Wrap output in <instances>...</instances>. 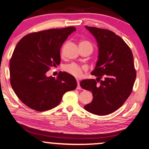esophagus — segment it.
I'll return each mask as SVG.
<instances>
[{"label":"esophagus","mask_w":149,"mask_h":149,"mask_svg":"<svg viewBox=\"0 0 149 149\" xmlns=\"http://www.w3.org/2000/svg\"><path fill=\"white\" fill-rule=\"evenodd\" d=\"M77 89H78V90H81V87H80V82H79V80H77Z\"/></svg>","instance_id":"34e87169"}]
</instances>
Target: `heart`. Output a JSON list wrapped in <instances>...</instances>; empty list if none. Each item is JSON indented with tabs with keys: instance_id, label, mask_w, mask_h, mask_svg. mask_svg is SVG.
<instances>
[{
	"instance_id": "1",
	"label": "heart",
	"mask_w": 149,
	"mask_h": 149,
	"mask_svg": "<svg viewBox=\"0 0 149 149\" xmlns=\"http://www.w3.org/2000/svg\"><path fill=\"white\" fill-rule=\"evenodd\" d=\"M80 44H84V45H91L90 42L87 41H83L80 42ZM64 70L69 74L72 75L73 76L76 77V78H80L82 76L83 73V71H85L86 70V67L85 66H80L79 65L76 64H70L65 66Z\"/></svg>"
}]
</instances>
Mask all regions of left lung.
<instances>
[{
  "instance_id": "obj_1",
  "label": "left lung",
  "mask_w": 149,
  "mask_h": 149,
  "mask_svg": "<svg viewBox=\"0 0 149 149\" xmlns=\"http://www.w3.org/2000/svg\"><path fill=\"white\" fill-rule=\"evenodd\" d=\"M85 28L96 39L98 57L92 72L97 79L83 80L80 83L93 96L84 109L95 115H108L118 109L130 95L136 79L133 54L125 42L113 32L87 26Z\"/></svg>"
}]
</instances>
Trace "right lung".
<instances>
[{
	"instance_id": "obj_1",
	"label": "right lung",
	"mask_w": 149,
	"mask_h": 149,
	"mask_svg": "<svg viewBox=\"0 0 149 149\" xmlns=\"http://www.w3.org/2000/svg\"><path fill=\"white\" fill-rule=\"evenodd\" d=\"M73 26L28 34L17 44L10 61V84L25 105L44 111L59 105L66 92L76 88V78L60 71L57 78L47 76L51 66L60 64V49Z\"/></svg>"
}]
</instances>
